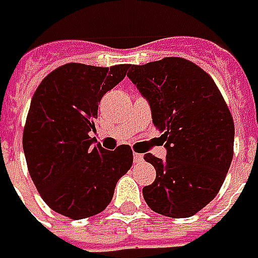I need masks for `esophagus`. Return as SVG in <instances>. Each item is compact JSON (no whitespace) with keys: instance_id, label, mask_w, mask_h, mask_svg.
<instances>
[{"instance_id":"34e87169","label":"esophagus","mask_w":258,"mask_h":258,"mask_svg":"<svg viewBox=\"0 0 258 258\" xmlns=\"http://www.w3.org/2000/svg\"><path fill=\"white\" fill-rule=\"evenodd\" d=\"M134 161H135L136 164L142 162L144 161V155H142V154H138V152H135V154H134Z\"/></svg>"}]
</instances>
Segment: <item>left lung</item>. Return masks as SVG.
<instances>
[{
	"label": "left lung",
	"mask_w": 258,
	"mask_h": 258,
	"mask_svg": "<svg viewBox=\"0 0 258 258\" xmlns=\"http://www.w3.org/2000/svg\"><path fill=\"white\" fill-rule=\"evenodd\" d=\"M127 77L148 100L167 158L145 154L155 181L144 187L154 212L188 218L224 184L234 155V120L212 77L183 58L132 65Z\"/></svg>",
	"instance_id": "obj_1"
}]
</instances>
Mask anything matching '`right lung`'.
Masks as SVG:
<instances>
[{"label":"right lung","instance_id":"add662e5","mask_svg":"<svg viewBox=\"0 0 258 258\" xmlns=\"http://www.w3.org/2000/svg\"><path fill=\"white\" fill-rule=\"evenodd\" d=\"M129 68L65 63L46 75L33 94L23 132L27 168L46 205L67 218L103 212L116 183L132 167L129 145L107 151L90 136L100 100Z\"/></svg>","mask_w":258,"mask_h":258}]
</instances>
